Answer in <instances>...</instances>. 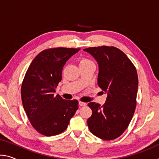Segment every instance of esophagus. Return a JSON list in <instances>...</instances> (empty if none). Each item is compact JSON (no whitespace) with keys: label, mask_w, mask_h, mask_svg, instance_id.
I'll return each mask as SVG.
<instances>
[{"label":"esophagus","mask_w":159,"mask_h":159,"mask_svg":"<svg viewBox=\"0 0 159 159\" xmlns=\"http://www.w3.org/2000/svg\"><path fill=\"white\" fill-rule=\"evenodd\" d=\"M79 104L80 107H84L86 105V103H85V102H81V101H80Z\"/></svg>","instance_id":"esophagus-1"}]
</instances>
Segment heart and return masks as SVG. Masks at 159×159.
Returning <instances> with one entry per match:
<instances>
[{
    "instance_id": "obj_1",
    "label": "heart",
    "mask_w": 159,
    "mask_h": 159,
    "mask_svg": "<svg viewBox=\"0 0 159 159\" xmlns=\"http://www.w3.org/2000/svg\"><path fill=\"white\" fill-rule=\"evenodd\" d=\"M94 64L93 61L88 57H82L79 61L80 65H86V64Z\"/></svg>"
}]
</instances>
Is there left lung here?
Wrapping results in <instances>:
<instances>
[{"label": "left lung", "instance_id": "left-lung-1", "mask_svg": "<svg viewBox=\"0 0 159 159\" xmlns=\"http://www.w3.org/2000/svg\"><path fill=\"white\" fill-rule=\"evenodd\" d=\"M89 52L99 65V87L107 98L103 105L90 102L92 115L87 120L90 131L104 140L121 135L135 111L138 76L135 66L127 55L114 46L90 47Z\"/></svg>", "mask_w": 159, "mask_h": 159}]
</instances>
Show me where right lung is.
Returning <instances> with one entry per match:
<instances>
[{"label":"right lung","mask_w":159,"mask_h":159,"mask_svg":"<svg viewBox=\"0 0 159 159\" xmlns=\"http://www.w3.org/2000/svg\"><path fill=\"white\" fill-rule=\"evenodd\" d=\"M80 48H52L43 50L32 61L21 88L22 104L31 125L45 136L60 134L79 108L76 99L55 95L66 61Z\"/></svg>","instance_id":"right-lung-1"}]
</instances>
